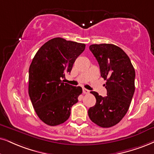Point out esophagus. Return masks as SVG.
<instances>
[{
  "label": "esophagus",
  "mask_w": 154,
  "mask_h": 154,
  "mask_svg": "<svg viewBox=\"0 0 154 154\" xmlns=\"http://www.w3.org/2000/svg\"><path fill=\"white\" fill-rule=\"evenodd\" d=\"M83 93L84 94H88V93L89 92V91L88 90V89H85V88H83Z\"/></svg>",
  "instance_id": "34e87169"
}]
</instances>
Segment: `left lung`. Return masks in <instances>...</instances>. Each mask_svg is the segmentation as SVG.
<instances>
[{"mask_svg": "<svg viewBox=\"0 0 154 154\" xmlns=\"http://www.w3.org/2000/svg\"><path fill=\"white\" fill-rule=\"evenodd\" d=\"M100 68L101 77L107 96L91 91L96 104L88 110L89 117L97 125L109 128L117 124L129 109L135 91V70L129 57L119 47L113 44L89 46Z\"/></svg>", "mask_w": 154, "mask_h": 154, "instance_id": "1", "label": "left lung"}]
</instances>
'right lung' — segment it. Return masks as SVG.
I'll return each instance as SVG.
<instances>
[{
	"mask_svg": "<svg viewBox=\"0 0 154 154\" xmlns=\"http://www.w3.org/2000/svg\"><path fill=\"white\" fill-rule=\"evenodd\" d=\"M85 45L62 38L51 39L42 45L29 68L28 93L37 115L45 124L57 126L66 122L71 108L82 92L61 80L70 73Z\"/></svg>",
	"mask_w": 154,
	"mask_h": 154,
	"instance_id": "add662e5",
	"label": "right lung"
}]
</instances>
